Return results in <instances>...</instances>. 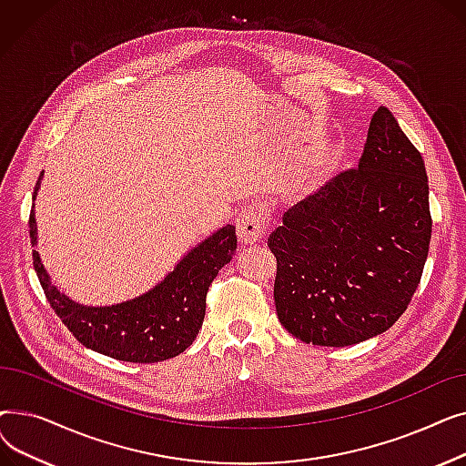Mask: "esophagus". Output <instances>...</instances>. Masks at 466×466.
Instances as JSON below:
<instances>
[{"label": "esophagus", "instance_id": "esophagus-1", "mask_svg": "<svg viewBox=\"0 0 466 466\" xmlns=\"http://www.w3.org/2000/svg\"><path fill=\"white\" fill-rule=\"evenodd\" d=\"M236 230L241 246H253L260 241L266 230V208L262 204H249L236 220Z\"/></svg>", "mask_w": 466, "mask_h": 466}]
</instances>
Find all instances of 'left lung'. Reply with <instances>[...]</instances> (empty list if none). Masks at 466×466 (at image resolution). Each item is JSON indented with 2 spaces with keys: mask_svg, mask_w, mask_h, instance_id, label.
Returning <instances> with one entry per match:
<instances>
[{
  "mask_svg": "<svg viewBox=\"0 0 466 466\" xmlns=\"http://www.w3.org/2000/svg\"><path fill=\"white\" fill-rule=\"evenodd\" d=\"M431 230L425 162L380 107L357 169L289 209L268 238L279 323L327 348L385 332L420 285Z\"/></svg>",
  "mask_w": 466,
  "mask_h": 466,
  "instance_id": "left-lung-1",
  "label": "left lung"
}]
</instances>
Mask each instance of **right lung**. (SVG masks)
Segmentation results:
<instances>
[{
  "label": "right lung",
  "instance_id": "right-lung-1",
  "mask_svg": "<svg viewBox=\"0 0 466 466\" xmlns=\"http://www.w3.org/2000/svg\"><path fill=\"white\" fill-rule=\"evenodd\" d=\"M43 171L34 190V202ZM35 204L30 213V239L37 246ZM236 227L225 225L183 258L143 295L111 304L86 306L71 300L53 285L51 276L34 249V266L45 297L62 323L92 351L127 362H160L183 353L200 332L206 315V295L220 268L236 255Z\"/></svg>",
  "mask_w": 466,
  "mask_h": 466
}]
</instances>
